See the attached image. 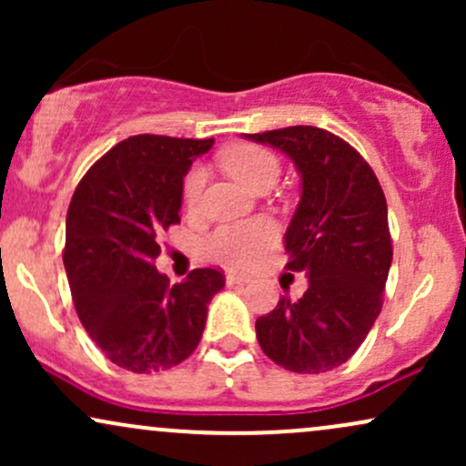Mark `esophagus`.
<instances>
[{
    "mask_svg": "<svg viewBox=\"0 0 466 466\" xmlns=\"http://www.w3.org/2000/svg\"><path fill=\"white\" fill-rule=\"evenodd\" d=\"M248 282H249V278H245V276L232 274V271H229V274H226V285L228 287H240V285H248Z\"/></svg>",
    "mask_w": 466,
    "mask_h": 466,
    "instance_id": "34e87169",
    "label": "esophagus"
}]
</instances>
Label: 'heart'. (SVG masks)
Wrapping results in <instances>:
<instances>
[{"label": "heart", "instance_id": "obj_1", "mask_svg": "<svg viewBox=\"0 0 466 466\" xmlns=\"http://www.w3.org/2000/svg\"><path fill=\"white\" fill-rule=\"evenodd\" d=\"M218 162L234 179L254 192L269 188L280 175V162L276 155L256 144H234L218 155ZM203 184H206V173L201 168H192L184 181L186 206H197ZM271 243H274V228L256 218L238 226L217 228L203 240V249L210 258L223 265L248 267Z\"/></svg>", "mask_w": 466, "mask_h": 466}]
</instances>
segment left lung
<instances>
[{"instance_id": "obj_1", "label": "left lung", "mask_w": 466, "mask_h": 466, "mask_svg": "<svg viewBox=\"0 0 466 466\" xmlns=\"http://www.w3.org/2000/svg\"><path fill=\"white\" fill-rule=\"evenodd\" d=\"M291 157L302 197L285 234L287 269L304 271L300 300L280 298L256 319L271 361L319 374L349 361L383 307L392 265L388 203L374 170L349 142L318 127L245 133Z\"/></svg>"}]
</instances>
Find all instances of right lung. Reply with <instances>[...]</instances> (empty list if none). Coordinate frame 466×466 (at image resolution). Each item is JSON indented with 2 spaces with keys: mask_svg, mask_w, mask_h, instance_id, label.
<instances>
[{
  "mask_svg": "<svg viewBox=\"0 0 466 466\" xmlns=\"http://www.w3.org/2000/svg\"><path fill=\"white\" fill-rule=\"evenodd\" d=\"M215 140L133 136L85 173L66 221V265L80 324L116 366L151 374L195 352L226 278L192 269L170 285L155 269L159 234L179 223L184 177Z\"/></svg>",
  "mask_w": 466,
  "mask_h": 466,
  "instance_id": "obj_1",
  "label": "right lung"
}]
</instances>
